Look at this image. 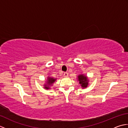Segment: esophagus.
Segmentation results:
<instances>
[{
    "mask_svg": "<svg viewBox=\"0 0 128 128\" xmlns=\"http://www.w3.org/2000/svg\"><path fill=\"white\" fill-rule=\"evenodd\" d=\"M68 73L67 72H65L64 73V76H66V77H67V76H68Z\"/></svg>",
    "mask_w": 128,
    "mask_h": 128,
    "instance_id": "obj_1",
    "label": "esophagus"
}]
</instances>
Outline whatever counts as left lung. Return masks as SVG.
Masks as SVG:
<instances>
[{
  "mask_svg": "<svg viewBox=\"0 0 128 128\" xmlns=\"http://www.w3.org/2000/svg\"><path fill=\"white\" fill-rule=\"evenodd\" d=\"M77 81L79 82L82 89L86 88L89 85V79L87 76L84 74H81L78 76Z\"/></svg>",
  "mask_w": 128,
  "mask_h": 128,
  "instance_id": "obj_1",
  "label": "left lung"
}]
</instances>
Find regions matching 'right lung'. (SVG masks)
Returning <instances> with one entry per match:
<instances>
[{
	"mask_svg": "<svg viewBox=\"0 0 128 128\" xmlns=\"http://www.w3.org/2000/svg\"><path fill=\"white\" fill-rule=\"evenodd\" d=\"M56 78H54L52 77H50V76H48L47 78V81H46V82L44 84V88L46 90H49L50 89L51 86H52L53 84L56 82Z\"/></svg>",
	"mask_w": 128,
	"mask_h": 128,
	"instance_id": "obj_1",
	"label": "right lung"
}]
</instances>
